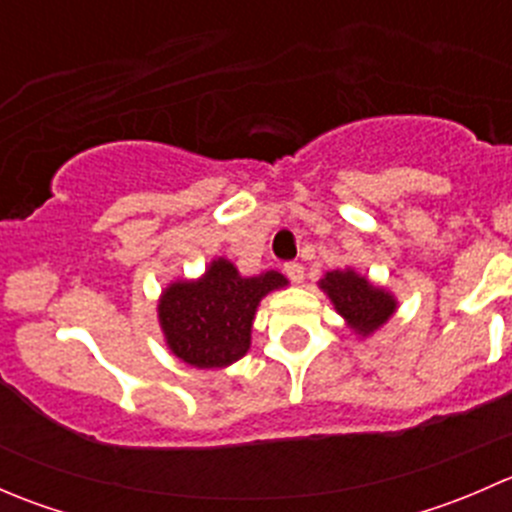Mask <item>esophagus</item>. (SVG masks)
Returning a JSON list of instances; mask_svg holds the SVG:
<instances>
[{
    "instance_id": "esophagus-1",
    "label": "esophagus",
    "mask_w": 512,
    "mask_h": 512,
    "mask_svg": "<svg viewBox=\"0 0 512 512\" xmlns=\"http://www.w3.org/2000/svg\"><path fill=\"white\" fill-rule=\"evenodd\" d=\"M285 275L289 277L292 282H302L304 280V267L299 265V262H285Z\"/></svg>"
}]
</instances>
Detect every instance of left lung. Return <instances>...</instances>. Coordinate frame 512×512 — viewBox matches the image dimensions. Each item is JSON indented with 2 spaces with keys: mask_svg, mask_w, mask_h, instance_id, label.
Wrapping results in <instances>:
<instances>
[{
  "mask_svg": "<svg viewBox=\"0 0 512 512\" xmlns=\"http://www.w3.org/2000/svg\"><path fill=\"white\" fill-rule=\"evenodd\" d=\"M319 285L329 294L334 309L361 337H369L371 332H376L396 309V299L386 289L374 287L366 277L356 275L354 270L327 272Z\"/></svg>",
  "mask_w": 512,
  "mask_h": 512,
  "instance_id": "1",
  "label": "left lung"
}]
</instances>
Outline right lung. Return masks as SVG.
<instances>
[{"instance_id": "right-lung-1", "label": "right lung", "mask_w": 512, "mask_h": 512, "mask_svg": "<svg viewBox=\"0 0 512 512\" xmlns=\"http://www.w3.org/2000/svg\"><path fill=\"white\" fill-rule=\"evenodd\" d=\"M280 272L242 277L225 257L210 262L195 282H175L158 304L170 352L198 369H220L250 349L255 309L267 292L285 287Z\"/></svg>"}]
</instances>
